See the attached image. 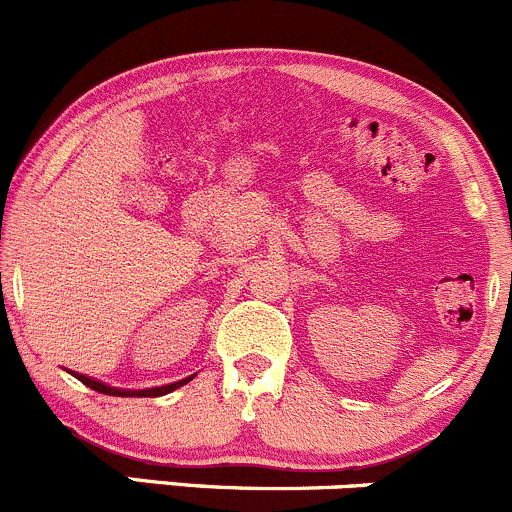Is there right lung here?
<instances>
[{
    "mask_svg": "<svg viewBox=\"0 0 512 512\" xmlns=\"http://www.w3.org/2000/svg\"><path fill=\"white\" fill-rule=\"evenodd\" d=\"M71 372V370H68ZM73 377L76 379H81L83 384H86V387H91V389H96V392H100V394H108V397H162V394H170V392H175L177 387H182V384H187L189 379L194 377H184V379H179V382H172V384H165V387H152V389H118V387H108V384L105 382H98V379H93V377H86V374H78V372H71Z\"/></svg>",
    "mask_w": 512,
    "mask_h": 512,
    "instance_id": "obj_1",
    "label": "right lung"
}]
</instances>
